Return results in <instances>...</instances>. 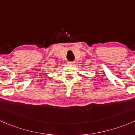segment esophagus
Wrapping results in <instances>:
<instances>
[{"mask_svg":"<svg viewBox=\"0 0 135 135\" xmlns=\"http://www.w3.org/2000/svg\"><path fill=\"white\" fill-rule=\"evenodd\" d=\"M69 65V66H74L75 65V63L74 62H69V64H68Z\"/></svg>","mask_w":135,"mask_h":135,"instance_id":"34e87169","label":"esophagus"}]
</instances>
